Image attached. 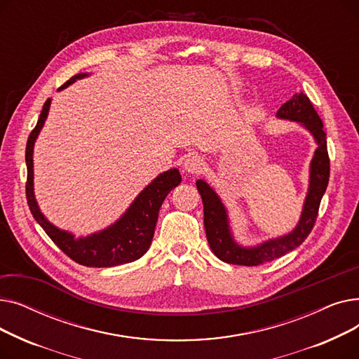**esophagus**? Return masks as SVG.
<instances>
[{
	"mask_svg": "<svg viewBox=\"0 0 359 359\" xmlns=\"http://www.w3.org/2000/svg\"><path fill=\"white\" fill-rule=\"evenodd\" d=\"M205 163H203V158L198 154H191L187 156L184 163H183V168L186 170L187 173H201L202 168H203Z\"/></svg>",
	"mask_w": 359,
	"mask_h": 359,
	"instance_id": "34e87169",
	"label": "esophagus"
}]
</instances>
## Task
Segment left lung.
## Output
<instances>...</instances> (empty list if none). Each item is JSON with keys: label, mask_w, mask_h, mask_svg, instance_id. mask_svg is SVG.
<instances>
[{"label": "left lung", "mask_w": 359, "mask_h": 359, "mask_svg": "<svg viewBox=\"0 0 359 359\" xmlns=\"http://www.w3.org/2000/svg\"><path fill=\"white\" fill-rule=\"evenodd\" d=\"M276 118L299 123L310 132L317 144L310 163L309 191L303 205V212L291 233L269 238L257 246H241L233 236L229 211L214 191V187L202 179L196 180V187L203 202V224L210 248L219 260L231 263V265L257 266L260 263L275 260L297 249L314 227L320 201H322L329 183L330 161L326 132L323 130V122L317 115L310 99L303 91H297L291 100L279 107Z\"/></svg>", "instance_id": "obj_1"}]
</instances>
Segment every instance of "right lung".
I'll use <instances>...</instances> for the list:
<instances>
[{
  "label": "right lung",
  "instance_id": "obj_1",
  "mask_svg": "<svg viewBox=\"0 0 359 359\" xmlns=\"http://www.w3.org/2000/svg\"><path fill=\"white\" fill-rule=\"evenodd\" d=\"M88 77L87 72H81L71 77L58 91L67 88L77 80ZM50 99H48L41 111V116L26 145V165L27 183L26 198L33 218L39 222L45 233L68 257L83 266L90 268H111L134 262L142 257L151 246L154 237L158 211L163 201L170 191L182 182L177 168H170L160 173L153 182L140 192V195L129 205V208L110 224L104 230L96 231L86 237H75L72 233L55 227L52 222L41 212L33 189V148L48 118Z\"/></svg>",
  "mask_w": 359,
  "mask_h": 359
}]
</instances>
